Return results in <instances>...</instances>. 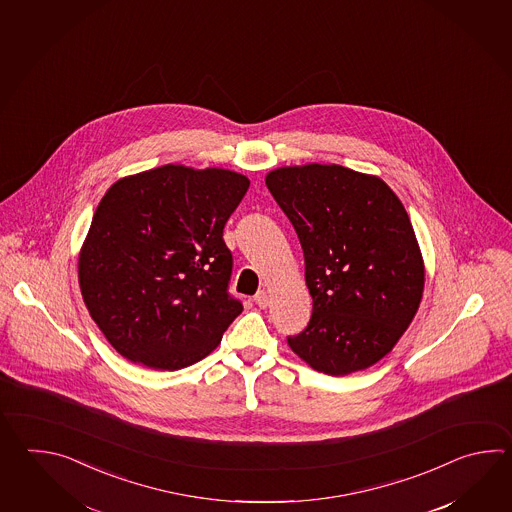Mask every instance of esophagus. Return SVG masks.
<instances>
[{"mask_svg":"<svg viewBox=\"0 0 512 512\" xmlns=\"http://www.w3.org/2000/svg\"><path fill=\"white\" fill-rule=\"evenodd\" d=\"M254 302H256L261 309H265L267 305L271 304V296H269V293H267L265 289H261V291H258L256 296H254Z\"/></svg>","mask_w":512,"mask_h":512,"instance_id":"obj_1","label":"esophagus"}]
</instances>
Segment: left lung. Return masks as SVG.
Returning a JSON list of instances; mask_svg holds the SVG:
<instances>
[{
	"mask_svg": "<svg viewBox=\"0 0 512 512\" xmlns=\"http://www.w3.org/2000/svg\"><path fill=\"white\" fill-rule=\"evenodd\" d=\"M265 185L298 234L313 298L309 324L287 344L333 377L370 368L403 337L425 289L401 199L381 177L338 164L283 166Z\"/></svg>",
	"mask_w": 512,
	"mask_h": 512,
	"instance_id": "left-lung-1",
	"label": "left lung"
}]
</instances>
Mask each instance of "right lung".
<instances>
[{
    "instance_id": "right-lung-1",
    "label": "right lung",
    "mask_w": 512,
    "mask_h": 512,
    "mask_svg": "<svg viewBox=\"0 0 512 512\" xmlns=\"http://www.w3.org/2000/svg\"><path fill=\"white\" fill-rule=\"evenodd\" d=\"M245 175L164 164L122 177L100 199L78 256L91 318L122 357L152 370L192 366L243 311L229 294L223 241Z\"/></svg>"
}]
</instances>
